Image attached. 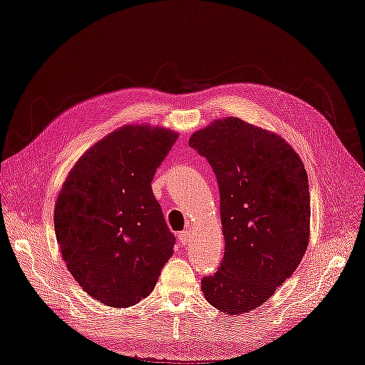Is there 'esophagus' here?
<instances>
[{
	"label": "esophagus",
	"instance_id": "34e87169",
	"mask_svg": "<svg viewBox=\"0 0 365 365\" xmlns=\"http://www.w3.org/2000/svg\"><path fill=\"white\" fill-rule=\"evenodd\" d=\"M178 239H180V242H181L182 245H187L190 242V231L189 230H184L182 233L178 235Z\"/></svg>",
	"mask_w": 365,
	"mask_h": 365
}]
</instances>
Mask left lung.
Returning <instances> with one entry per match:
<instances>
[{
    "mask_svg": "<svg viewBox=\"0 0 365 365\" xmlns=\"http://www.w3.org/2000/svg\"><path fill=\"white\" fill-rule=\"evenodd\" d=\"M216 173L224 260L201 282L205 300L228 315L269 300L300 264L311 233L304 164L279 134L237 117L215 120L189 140Z\"/></svg>",
    "mask_w": 365,
    "mask_h": 365,
    "instance_id": "1",
    "label": "left lung"
}]
</instances>
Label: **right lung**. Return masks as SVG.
Listing matches in <instances>:
<instances>
[{"mask_svg": "<svg viewBox=\"0 0 365 365\" xmlns=\"http://www.w3.org/2000/svg\"><path fill=\"white\" fill-rule=\"evenodd\" d=\"M178 132L126 125L76 161L54 204L62 259L81 288L111 307L146 298L173 254L175 237L152 192Z\"/></svg>", "mask_w": 365, "mask_h": 365, "instance_id": "1", "label": "right lung"}]
</instances>
